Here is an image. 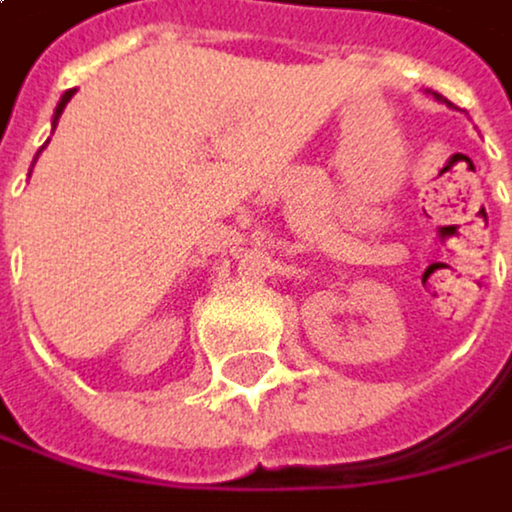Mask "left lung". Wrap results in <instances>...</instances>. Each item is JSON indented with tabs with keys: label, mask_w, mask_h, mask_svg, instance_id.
Returning a JSON list of instances; mask_svg holds the SVG:
<instances>
[{
	"label": "left lung",
	"mask_w": 512,
	"mask_h": 512,
	"mask_svg": "<svg viewBox=\"0 0 512 512\" xmlns=\"http://www.w3.org/2000/svg\"><path fill=\"white\" fill-rule=\"evenodd\" d=\"M434 97H437V94H434Z\"/></svg>",
	"instance_id": "8db88e82"
}]
</instances>
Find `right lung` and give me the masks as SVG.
Here are the masks:
<instances>
[{
  "instance_id": "add662e5",
  "label": "right lung",
  "mask_w": 512,
  "mask_h": 512,
  "mask_svg": "<svg viewBox=\"0 0 512 512\" xmlns=\"http://www.w3.org/2000/svg\"><path fill=\"white\" fill-rule=\"evenodd\" d=\"M68 100H71V90H68V94H65V97L59 100V106H56V116H53V125L59 122V116H62V109H65V103H68Z\"/></svg>"
}]
</instances>
